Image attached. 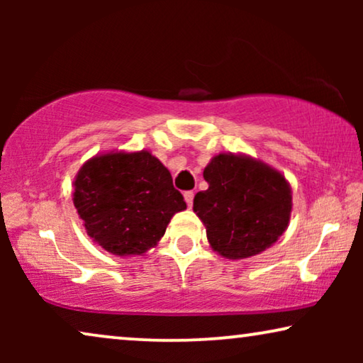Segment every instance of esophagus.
Returning a JSON list of instances; mask_svg holds the SVG:
<instances>
[{
    "instance_id": "obj_1",
    "label": "esophagus",
    "mask_w": 363,
    "mask_h": 363,
    "mask_svg": "<svg viewBox=\"0 0 363 363\" xmlns=\"http://www.w3.org/2000/svg\"><path fill=\"white\" fill-rule=\"evenodd\" d=\"M185 201H186V205H188V208H191L193 206V198H195V193L193 191H185Z\"/></svg>"
}]
</instances>
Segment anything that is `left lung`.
<instances>
[{"mask_svg":"<svg viewBox=\"0 0 363 363\" xmlns=\"http://www.w3.org/2000/svg\"><path fill=\"white\" fill-rule=\"evenodd\" d=\"M193 211L210 246L226 259L259 255L287 230L292 210L289 182L279 170L242 153H220L208 163Z\"/></svg>","mask_w":363,"mask_h":363,"instance_id":"8db88e82","label":"left lung"}]
</instances>
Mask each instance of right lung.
<instances>
[{
  "mask_svg": "<svg viewBox=\"0 0 363 363\" xmlns=\"http://www.w3.org/2000/svg\"><path fill=\"white\" fill-rule=\"evenodd\" d=\"M72 196L92 241L121 257L157 246L173 215L186 208L170 172L148 150L89 158L74 178Z\"/></svg>",
  "mask_w": 363,
  "mask_h": 363,
  "instance_id": "right-lung-1",
  "label": "right lung"
}]
</instances>
